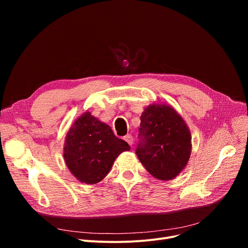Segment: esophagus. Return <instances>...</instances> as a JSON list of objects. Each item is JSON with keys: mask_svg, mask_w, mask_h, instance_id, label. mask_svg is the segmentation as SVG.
Here are the masks:
<instances>
[{"mask_svg": "<svg viewBox=\"0 0 248 248\" xmlns=\"http://www.w3.org/2000/svg\"><path fill=\"white\" fill-rule=\"evenodd\" d=\"M124 140L127 142V144L129 146L133 145V141H134V139H133V136L132 135H126L125 137H124Z\"/></svg>", "mask_w": 248, "mask_h": 248, "instance_id": "esophagus-1", "label": "esophagus"}]
</instances>
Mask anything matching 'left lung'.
Masks as SVG:
<instances>
[{
  "label": "left lung",
  "mask_w": 248,
  "mask_h": 248,
  "mask_svg": "<svg viewBox=\"0 0 248 248\" xmlns=\"http://www.w3.org/2000/svg\"><path fill=\"white\" fill-rule=\"evenodd\" d=\"M140 136L136 154L153 177L169 181L184 170L191 155L192 138L186 122L172 106H148L140 115Z\"/></svg>",
  "instance_id": "8db88e82"
}]
</instances>
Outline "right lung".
Listing matches in <instances>:
<instances>
[{"label":"right lung","mask_w":248,"mask_h":248,"mask_svg":"<svg viewBox=\"0 0 248 248\" xmlns=\"http://www.w3.org/2000/svg\"><path fill=\"white\" fill-rule=\"evenodd\" d=\"M131 150L111 127L89 111L78 116L65 137L63 157L71 174L81 183L96 184L106 177L115 159Z\"/></svg>","instance_id":"right-lung-1"}]
</instances>
